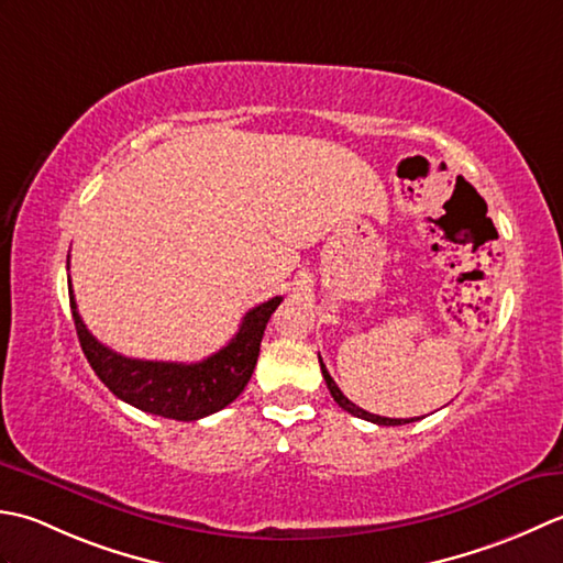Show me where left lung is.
I'll return each instance as SVG.
<instances>
[{
	"label": "left lung",
	"instance_id": "obj_1",
	"mask_svg": "<svg viewBox=\"0 0 563 563\" xmlns=\"http://www.w3.org/2000/svg\"><path fill=\"white\" fill-rule=\"evenodd\" d=\"M318 360H320V357H318ZM320 372H323V378H325V384H328V388H330V396L335 398V404H338L342 410L352 412V416H357V418H362V420H369V422H376V426H406V422L418 420V418H410V420H400V418H384V416H374V412H366L364 408H360L357 404H352V400H350L345 394L340 391L338 384L332 382V376L328 374V369H325L323 360H320Z\"/></svg>",
	"mask_w": 563,
	"mask_h": 563
}]
</instances>
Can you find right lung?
Returning a JSON list of instances; mask_svg holds the SVG:
<instances>
[{"instance_id": "1", "label": "right lung", "mask_w": 563, "mask_h": 563, "mask_svg": "<svg viewBox=\"0 0 563 563\" xmlns=\"http://www.w3.org/2000/svg\"><path fill=\"white\" fill-rule=\"evenodd\" d=\"M67 269H70V255H67ZM67 289H70V308L79 345H82L89 366L109 386V391L137 410L185 422L211 416L243 394L252 372H255L267 320L282 303V296H274L255 306L245 313L235 338L225 347L201 362L185 364L123 357V354L101 345L77 313L73 284H67Z\"/></svg>"}]
</instances>
